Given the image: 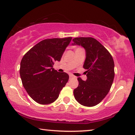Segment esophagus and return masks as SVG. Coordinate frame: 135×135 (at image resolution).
Returning <instances> with one entry per match:
<instances>
[{
    "instance_id": "34e87169",
    "label": "esophagus",
    "mask_w": 135,
    "mask_h": 135,
    "mask_svg": "<svg viewBox=\"0 0 135 135\" xmlns=\"http://www.w3.org/2000/svg\"><path fill=\"white\" fill-rule=\"evenodd\" d=\"M69 78L70 79H74V78H75V77L74 76V75H69Z\"/></svg>"
}]
</instances>
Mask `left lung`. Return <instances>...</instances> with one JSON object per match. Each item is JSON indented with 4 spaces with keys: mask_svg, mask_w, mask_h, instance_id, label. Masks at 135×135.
<instances>
[{
    "mask_svg": "<svg viewBox=\"0 0 135 135\" xmlns=\"http://www.w3.org/2000/svg\"><path fill=\"white\" fill-rule=\"evenodd\" d=\"M73 45H81L85 50L84 68L86 70V81L80 77L79 85L74 90L75 99L84 106L99 104L108 95L114 78V62L108 50L93 37H76Z\"/></svg>",
    "mask_w": 135,
    "mask_h": 135,
    "instance_id": "obj_1",
    "label": "left lung"
}]
</instances>
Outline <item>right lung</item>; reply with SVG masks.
Segmentation results:
<instances>
[{"instance_id": "1", "label": "right lung", "mask_w": 135, "mask_h": 135, "mask_svg": "<svg viewBox=\"0 0 135 135\" xmlns=\"http://www.w3.org/2000/svg\"><path fill=\"white\" fill-rule=\"evenodd\" d=\"M72 37L47 38L29 50L22 58L20 74L27 93L38 104H49L58 98L69 80L66 73L53 68L60 61Z\"/></svg>"}]
</instances>
